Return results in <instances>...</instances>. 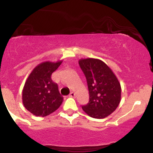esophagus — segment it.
Returning a JSON list of instances; mask_svg holds the SVG:
<instances>
[{
    "mask_svg": "<svg viewBox=\"0 0 153 153\" xmlns=\"http://www.w3.org/2000/svg\"><path fill=\"white\" fill-rule=\"evenodd\" d=\"M69 96L70 97V98H75V92H70V94H69Z\"/></svg>",
    "mask_w": 153,
    "mask_h": 153,
    "instance_id": "34e87169",
    "label": "esophagus"
}]
</instances>
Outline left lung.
<instances>
[{
    "label": "left lung",
    "mask_w": 153,
    "mask_h": 153,
    "mask_svg": "<svg viewBox=\"0 0 153 153\" xmlns=\"http://www.w3.org/2000/svg\"><path fill=\"white\" fill-rule=\"evenodd\" d=\"M85 75L89 101L82 109L94 118H106L117 109L121 99V84L112 69L97 58H81L78 61Z\"/></svg>",
    "instance_id": "obj_1"
}]
</instances>
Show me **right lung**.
<instances>
[{"label":"right lung","mask_w":153,"mask_h":153,"mask_svg":"<svg viewBox=\"0 0 153 153\" xmlns=\"http://www.w3.org/2000/svg\"><path fill=\"white\" fill-rule=\"evenodd\" d=\"M61 61H44L32 69L22 91L24 107L35 116L45 117L58 109L63 102L58 87L51 79L62 63Z\"/></svg>","instance_id":"right-lung-1"}]
</instances>
